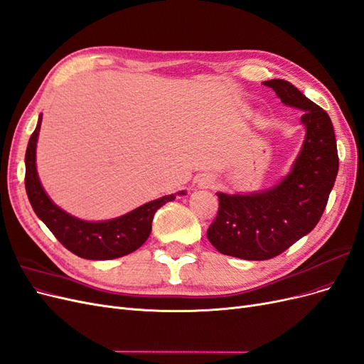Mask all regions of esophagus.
I'll return each instance as SVG.
<instances>
[{
    "instance_id": "34e87169",
    "label": "esophagus",
    "mask_w": 364,
    "mask_h": 364,
    "mask_svg": "<svg viewBox=\"0 0 364 364\" xmlns=\"http://www.w3.org/2000/svg\"><path fill=\"white\" fill-rule=\"evenodd\" d=\"M215 183V180L210 177V175H203V177H199L198 180V187H201V189H208V187H212Z\"/></svg>"
}]
</instances>
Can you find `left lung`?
I'll list each match as a JSON object with an SVG mask.
<instances>
[{"mask_svg":"<svg viewBox=\"0 0 364 364\" xmlns=\"http://www.w3.org/2000/svg\"><path fill=\"white\" fill-rule=\"evenodd\" d=\"M286 105L302 110L306 139L291 171L277 186L248 195L218 192L219 210L207 230L215 248L243 260H267L309 234L323 213L338 171L330 116L286 80H269Z\"/></svg>","mask_w":364,"mask_h":364,"instance_id":"1","label":"left lung"}]
</instances>
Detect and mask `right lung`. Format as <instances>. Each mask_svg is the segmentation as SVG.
<instances>
[{"instance_id": "add662e5", "label": "right lung", "mask_w": 364, "mask_h": 364, "mask_svg": "<svg viewBox=\"0 0 364 364\" xmlns=\"http://www.w3.org/2000/svg\"><path fill=\"white\" fill-rule=\"evenodd\" d=\"M41 122L42 116H39L38 127L28 140L26 152V191L34 213L66 250L81 259L112 260L140 248L149 236L152 218L157 210L173 201L177 193L154 199L130 213L110 220L87 222L71 216L51 201L38 177L36 144ZM180 195H184V192H180Z\"/></svg>"}]
</instances>
